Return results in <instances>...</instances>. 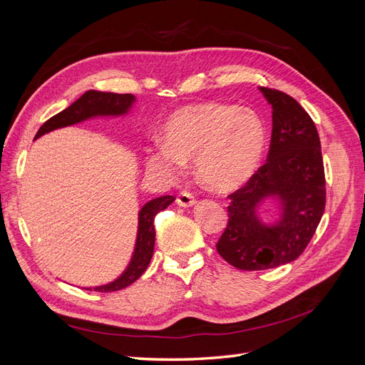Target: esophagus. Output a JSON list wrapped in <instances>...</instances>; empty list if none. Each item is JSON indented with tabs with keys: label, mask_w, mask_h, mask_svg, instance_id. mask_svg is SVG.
Wrapping results in <instances>:
<instances>
[{
	"label": "esophagus",
	"mask_w": 365,
	"mask_h": 365,
	"mask_svg": "<svg viewBox=\"0 0 365 365\" xmlns=\"http://www.w3.org/2000/svg\"><path fill=\"white\" fill-rule=\"evenodd\" d=\"M176 204H178L180 207L189 208V207H193L196 204V200H195L192 193L181 192L178 196H176Z\"/></svg>",
	"instance_id": "1"
}]
</instances>
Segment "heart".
<instances>
[{
    "mask_svg": "<svg viewBox=\"0 0 365 365\" xmlns=\"http://www.w3.org/2000/svg\"><path fill=\"white\" fill-rule=\"evenodd\" d=\"M161 143L145 149L148 169L173 180L193 160L207 190L224 193L245 184L267 148V126L250 108L201 102L176 108L160 129Z\"/></svg>",
    "mask_w": 365,
    "mask_h": 365,
    "instance_id": "obj_1",
    "label": "heart"
}]
</instances>
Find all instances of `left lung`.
I'll list each match as a JSON object with an SVG mask.
<instances>
[{
	"instance_id": "left-lung-1",
	"label": "left lung",
	"mask_w": 365,
	"mask_h": 365,
	"mask_svg": "<svg viewBox=\"0 0 365 365\" xmlns=\"http://www.w3.org/2000/svg\"><path fill=\"white\" fill-rule=\"evenodd\" d=\"M272 108L268 161L231 193L228 224L216 250L230 264L260 271L295 260L311 242L326 205L322 145L315 123L295 98L259 88ZM272 203L278 217L263 221Z\"/></svg>"
}]
</instances>
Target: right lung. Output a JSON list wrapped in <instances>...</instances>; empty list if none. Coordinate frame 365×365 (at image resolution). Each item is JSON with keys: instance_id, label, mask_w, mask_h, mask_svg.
I'll return each instance as SVG.
<instances>
[{"instance_id": "add662e5", "label": "right lung", "mask_w": 365, "mask_h": 365, "mask_svg": "<svg viewBox=\"0 0 365 365\" xmlns=\"http://www.w3.org/2000/svg\"><path fill=\"white\" fill-rule=\"evenodd\" d=\"M135 102L137 98L132 94H115L90 90L81 98H77V101L67 109H63L59 114L47 120L46 123L39 128L35 140L48 134L51 130L79 125L86 120H93L98 117H126L132 111ZM173 201L175 197L172 195H165L155 197V200H152L143 205L138 212V228L134 252H132L130 260L125 271L113 282L85 289H94L98 292H113L123 289L126 286L134 283L137 279H140L141 274L149 267L153 254V247H155V227H153V219H155L157 213L168 208V205H170Z\"/></svg>"}]
</instances>
